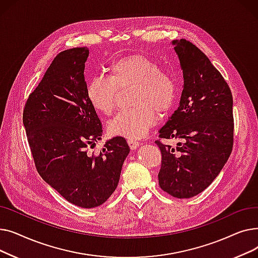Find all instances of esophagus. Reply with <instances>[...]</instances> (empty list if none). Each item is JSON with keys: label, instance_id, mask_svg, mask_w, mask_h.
<instances>
[{"label": "esophagus", "instance_id": "34e87169", "mask_svg": "<svg viewBox=\"0 0 258 258\" xmlns=\"http://www.w3.org/2000/svg\"><path fill=\"white\" fill-rule=\"evenodd\" d=\"M127 143H128V146L131 147V150H136V148L139 147L140 145V143L137 140H134V139H128Z\"/></svg>", "mask_w": 258, "mask_h": 258}]
</instances>
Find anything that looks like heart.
Here are the masks:
<instances>
[{"mask_svg":"<svg viewBox=\"0 0 258 258\" xmlns=\"http://www.w3.org/2000/svg\"><path fill=\"white\" fill-rule=\"evenodd\" d=\"M108 70V78L95 76L89 81L88 99L95 110L108 115L116 106L118 89L135 86L133 101L139 106L118 112L107 122V131L114 136L141 138L155 125L157 111L165 115L173 107L177 85L154 60L140 54L116 60Z\"/></svg>","mask_w":258,"mask_h":258,"instance_id":"obj_1","label":"heart"}]
</instances>
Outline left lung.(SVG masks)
I'll use <instances>...</instances> for the list:
<instances>
[{
  "instance_id": "left-lung-1",
  "label": "left lung",
  "mask_w": 258,
  "mask_h": 258,
  "mask_svg": "<svg viewBox=\"0 0 258 258\" xmlns=\"http://www.w3.org/2000/svg\"><path fill=\"white\" fill-rule=\"evenodd\" d=\"M183 72L177 110L159 137L178 139L177 147L156 141L162 154L159 185L178 199L192 198L218 177L233 146V99L209 58L186 39L172 40Z\"/></svg>"
}]
</instances>
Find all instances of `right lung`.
Returning a JSON list of instances; mask_svg holds the SVG:
<instances>
[{
  "instance_id": "obj_1",
  "label": "right lung",
  "mask_w": 258,
  "mask_h": 258,
  "mask_svg": "<svg viewBox=\"0 0 258 258\" xmlns=\"http://www.w3.org/2000/svg\"><path fill=\"white\" fill-rule=\"evenodd\" d=\"M86 47L57 54L26 102L23 123L40 177L68 202L102 205L118 185L130 147L122 137L107 140L97 156L88 147L101 139L102 126L87 96Z\"/></svg>"
}]
</instances>
